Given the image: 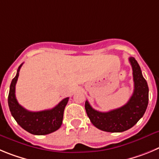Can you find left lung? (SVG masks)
<instances>
[{
    "label": "left lung",
    "mask_w": 159,
    "mask_h": 159,
    "mask_svg": "<svg viewBox=\"0 0 159 159\" xmlns=\"http://www.w3.org/2000/svg\"><path fill=\"white\" fill-rule=\"evenodd\" d=\"M129 62L132 67L134 92L127 104L116 109L102 112L93 109L89 101H85L87 116L98 129L108 132L127 131L132 128L145 113L149 100L147 82L135 58L130 57Z\"/></svg>",
    "instance_id": "obj_1"
}]
</instances>
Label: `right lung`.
Masks as SVG:
<instances>
[{"label": "right lung", "instance_id": "obj_1", "mask_svg": "<svg viewBox=\"0 0 159 159\" xmlns=\"http://www.w3.org/2000/svg\"><path fill=\"white\" fill-rule=\"evenodd\" d=\"M23 63L18 67L16 75L10 85L8 97V107L11 114L17 124L28 132L36 135H48L57 131L61 127L66 105L69 101L66 97L51 109L31 111L23 108L16 98V84Z\"/></svg>", "mask_w": 159, "mask_h": 159}]
</instances>
